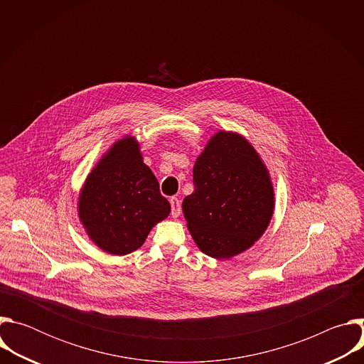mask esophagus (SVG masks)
<instances>
[{"label": "esophagus", "mask_w": 364, "mask_h": 364, "mask_svg": "<svg viewBox=\"0 0 364 364\" xmlns=\"http://www.w3.org/2000/svg\"><path fill=\"white\" fill-rule=\"evenodd\" d=\"M170 204H171V216L176 219L180 216V212H181V203L177 197H171L170 198Z\"/></svg>", "instance_id": "obj_1"}]
</instances>
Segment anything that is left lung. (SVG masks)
<instances>
[{"mask_svg":"<svg viewBox=\"0 0 364 364\" xmlns=\"http://www.w3.org/2000/svg\"><path fill=\"white\" fill-rule=\"evenodd\" d=\"M193 184L194 191L183 200V213L201 252L229 259L264 235L274 215V187L245 136L215 134L194 164Z\"/></svg>","mask_w":364,"mask_h":364,"instance_id":"1","label":"left lung"}]
</instances>
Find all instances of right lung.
Returning a JSON list of instances; mask_svg holds the SVG:
<instances>
[{
    "mask_svg": "<svg viewBox=\"0 0 364 364\" xmlns=\"http://www.w3.org/2000/svg\"><path fill=\"white\" fill-rule=\"evenodd\" d=\"M170 203L144 164L134 136L117 141L87 176L79 196V219L92 242L111 255H128L170 215Z\"/></svg>",
    "mask_w": 364,
    "mask_h": 364,
    "instance_id": "right-lung-1",
    "label": "right lung"
}]
</instances>
